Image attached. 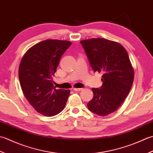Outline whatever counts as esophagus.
Masks as SVG:
<instances>
[{"label": "esophagus", "mask_w": 153, "mask_h": 153, "mask_svg": "<svg viewBox=\"0 0 153 153\" xmlns=\"http://www.w3.org/2000/svg\"><path fill=\"white\" fill-rule=\"evenodd\" d=\"M83 88H73V90L74 91H81Z\"/></svg>", "instance_id": "esophagus-1"}]
</instances>
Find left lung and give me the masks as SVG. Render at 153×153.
Segmentation results:
<instances>
[{"label":"left lung","instance_id":"8db88e82","mask_svg":"<svg viewBox=\"0 0 153 153\" xmlns=\"http://www.w3.org/2000/svg\"><path fill=\"white\" fill-rule=\"evenodd\" d=\"M82 44L94 72L102 73L100 88H92L94 97L89 110L100 116L116 111L130 92L134 70L128 53L120 43L104 38L82 40Z\"/></svg>","mask_w":153,"mask_h":153}]
</instances>
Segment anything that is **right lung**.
<instances>
[{"mask_svg": "<svg viewBox=\"0 0 153 153\" xmlns=\"http://www.w3.org/2000/svg\"><path fill=\"white\" fill-rule=\"evenodd\" d=\"M71 45L66 40L46 39L31 47L20 61L18 76L23 94L35 110L45 116L63 111L69 96L70 90L54 88L52 78Z\"/></svg>", "mask_w": 153, "mask_h": 153, "instance_id": "add662e5", "label": "right lung"}]
</instances>
